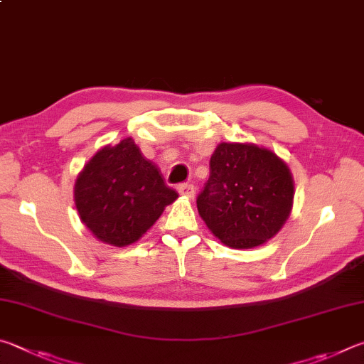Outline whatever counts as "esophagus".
Wrapping results in <instances>:
<instances>
[{
	"instance_id": "34e87169",
	"label": "esophagus",
	"mask_w": 364,
	"mask_h": 364,
	"mask_svg": "<svg viewBox=\"0 0 364 364\" xmlns=\"http://www.w3.org/2000/svg\"><path fill=\"white\" fill-rule=\"evenodd\" d=\"M178 193L186 196L188 200H195L196 188L192 186V183H182V186H178Z\"/></svg>"
}]
</instances>
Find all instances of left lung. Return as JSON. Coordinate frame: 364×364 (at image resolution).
Returning a JSON list of instances; mask_svg holds the SVG:
<instances>
[{
	"label": "left lung",
	"mask_w": 364,
	"mask_h": 364,
	"mask_svg": "<svg viewBox=\"0 0 364 364\" xmlns=\"http://www.w3.org/2000/svg\"><path fill=\"white\" fill-rule=\"evenodd\" d=\"M196 200L215 238L233 250L262 246L282 230L294 200V178L275 151L251 142H220Z\"/></svg>",
	"instance_id": "obj_1"
}]
</instances>
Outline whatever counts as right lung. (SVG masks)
I'll list each match as a JSON object with an SVG mask.
<instances>
[{
    "label": "right lung",
    "mask_w": 364,
    "mask_h": 364,
    "mask_svg": "<svg viewBox=\"0 0 364 364\" xmlns=\"http://www.w3.org/2000/svg\"><path fill=\"white\" fill-rule=\"evenodd\" d=\"M73 195L82 224L117 247L142 238L178 196L132 137L102 146L76 177Z\"/></svg>",
    "instance_id": "obj_1"
}]
</instances>
